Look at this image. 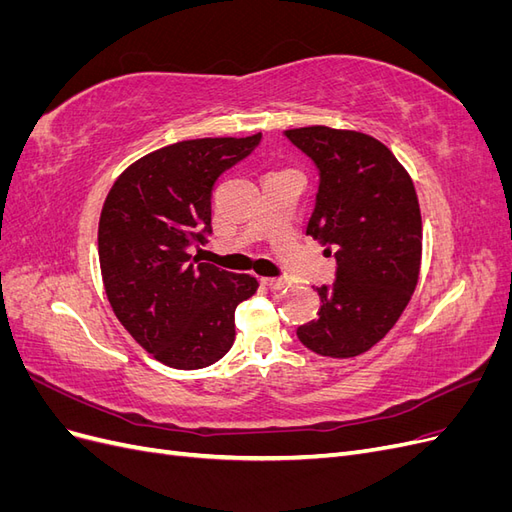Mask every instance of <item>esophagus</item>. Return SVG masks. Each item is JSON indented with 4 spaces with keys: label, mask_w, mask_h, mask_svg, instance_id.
Masks as SVG:
<instances>
[{
    "label": "esophagus",
    "mask_w": 512,
    "mask_h": 512,
    "mask_svg": "<svg viewBox=\"0 0 512 512\" xmlns=\"http://www.w3.org/2000/svg\"><path fill=\"white\" fill-rule=\"evenodd\" d=\"M260 282L265 284L267 288H271V290H280V288L288 286V280H284V277H262Z\"/></svg>",
    "instance_id": "1"
}]
</instances>
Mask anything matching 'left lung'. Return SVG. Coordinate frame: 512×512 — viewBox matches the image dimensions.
I'll use <instances>...</instances> for the list:
<instances>
[{
  "mask_svg": "<svg viewBox=\"0 0 512 512\" xmlns=\"http://www.w3.org/2000/svg\"><path fill=\"white\" fill-rule=\"evenodd\" d=\"M284 136L318 168L305 232L337 260L335 282L318 288V318L297 337L316 354L350 359L393 329L416 288L423 222L414 183L369 134L309 126Z\"/></svg>",
  "mask_w": 512,
  "mask_h": 512,
  "instance_id": "left-lung-1",
  "label": "left lung"
}]
</instances>
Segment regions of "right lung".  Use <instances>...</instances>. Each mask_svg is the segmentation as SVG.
Instances as JSON below:
<instances>
[{
	"label": "right lung",
	"mask_w": 512,
	"mask_h": 512,
	"mask_svg": "<svg viewBox=\"0 0 512 512\" xmlns=\"http://www.w3.org/2000/svg\"><path fill=\"white\" fill-rule=\"evenodd\" d=\"M262 134L196 138L128 166L108 192L98 254L108 303L128 333L168 367L200 369L235 342V309L258 280L200 262L211 235V190Z\"/></svg>",
	"instance_id": "1"
}]
</instances>
